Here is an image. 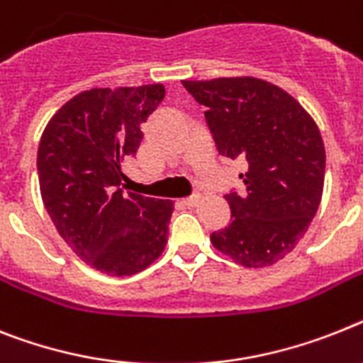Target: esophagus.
Wrapping results in <instances>:
<instances>
[{"label": "esophagus", "mask_w": 363, "mask_h": 363, "mask_svg": "<svg viewBox=\"0 0 363 363\" xmlns=\"http://www.w3.org/2000/svg\"><path fill=\"white\" fill-rule=\"evenodd\" d=\"M199 201H201L199 196H191V197H186V199H182V205L190 208V206H197V205H199Z\"/></svg>", "instance_id": "1"}]
</instances>
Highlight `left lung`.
Masks as SVG:
<instances>
[{"label":"left lung","instance_id":"8db88e82","mask_svg":"<svg viewBox=\"0 0 363 363\" xmlns=\"http://www.w3.org/2000/svg\"><path fill=\"white\" fill-rule=\"evenodd\" d=\"M219 155L245 158L242 196H225L230 223L210 234L218 251L245 267L284 258L308 230L325 182V145L312 116L277 84L257 77L182 81Z\"/></svg>","mask_w":363,"mask_h":363}]
</instances>
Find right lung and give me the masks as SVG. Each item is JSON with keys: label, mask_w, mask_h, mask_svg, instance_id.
Returning a JSON list of instances; mask_svg holds the SVG:
<instances>
[{"label": "right lung", "mask_w": 363, "mask_h": 363, "mask_svg": "<svg viewBox=\"0 0 363 363\" xmlns=\"http://www.w3.org/2000/svg\"><path fill=\"white\" fill-rule=\"evenodd\" d=\"M166 96L162 84L92 88L45 125L38 145L44 206L62 240L88 266L129 277L153 264L167 243L173 203L121 190V162L135 157L142 123Z\"/></svg>", "instance_id": "add662e5"}]
</instances>
